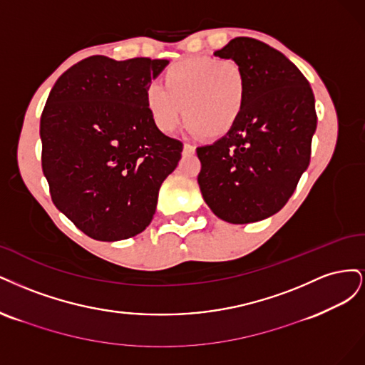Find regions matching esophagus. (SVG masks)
Masks as SVG:
<instances>
[{"label":"esophagus","instance_id":"34e87169","mask_svg":"<svg viewBox=\"0 0 365 365\" xmlns=\"http://www.w3.org/2000/svg\"><path fill=\"white\" fill-rule=\"evenodd\" d=\"M195 153V147L191 144H185L183 145V155H194Z\"/></svg>","mask_w":365,"mask_h":365}]
</instances>
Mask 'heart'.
Returning <instances> with one entry per match:
<instances>
[{
  "mask_svg": "<svg viewBox=\"0 0 365 365\" xmlns=\"http://www.w3.org/2000/svg\"><path fill=\"white\" fill-rule=\"evenodd\" d=\"M247 78L232 58L197 57L170 66L160 83L145 89V106L159 130L171 133L185 121L206 138L232 130L244 110Z\"/></svg>",
  "mask_w": 365,
  "mask_h": 365,
  "instance_id": "obj_1",
  "label": "heart"
}]
</instances>
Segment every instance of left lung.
<instances>
[{
  "label": "left lung",
  "mask_w": 365,
  "mask_h": 365,
  "mask_svg": "<svg viewBox=\"0 0 365 365\" xmlns=\"http://www.w3.org/2000/svg\"><path fill=\"white\" fill-rule=\"evenodd\" d=\"M214 54L242 68L247 98L232 130L197 148V180L218 218L247 225L279 212L296 191L311 159L315 100L300 69L261 41L235 38Z\"/></svg>",
  "instance_id": "left-lung-1"
}]
</instances>
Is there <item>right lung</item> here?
<instances>
[{
    "label": "right lung",
    "instance_id": "obj_1",
    "mask_svg": "<svg viewBox=\"0 0 365 365\" xmlns=\"http://www.w3.org/2000/svg\"><path fill=\"white\" fill-rule=\"evenodd\" d=\"M170 62L91 56L54 83L41 116L42 171L53 203L97 241L145 230L182 143L150 118L145 89Z\"/></svg>",
    "mask_w": 365,
    "mask_h": 365
}]
</instances>
